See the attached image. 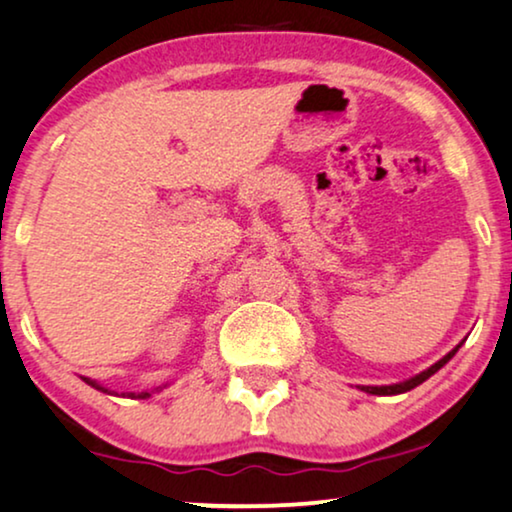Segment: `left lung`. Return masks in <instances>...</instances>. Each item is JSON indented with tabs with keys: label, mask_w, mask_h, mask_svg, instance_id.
Wrapping results in <instances>:
<instances>
[{
	"label": "left lung",
	"mask_w": 512,
	"mask_h": 512,
	"mask_svg": "<svg viewBox=\"0 0 512 512\" xmlns=\"http://www.w3.org/2000/svg\"><path fill=\"white\" fill-rule=\"evenodd\" d=\"M460 344H463V342H460ZM460 344L456 346V349H451L449 353H446L444 358H439L437 363L430 365V368H427V370H422V372H418V375H415V377H408V380H403V382H396V384H382V387H365V384H363V387H358V389L365 391V394H375V396H394V394H406V391L415 389V387H418V384H422V382H425V380H430V377L434 375V372L444 368V365L449 363L453 356H456V351L460 349Z\"/></svg>",
	"instance_id": "8db88e82"
}]
</instances>
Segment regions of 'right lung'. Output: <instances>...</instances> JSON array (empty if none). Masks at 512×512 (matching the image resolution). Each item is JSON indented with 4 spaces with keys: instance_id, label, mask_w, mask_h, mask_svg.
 Returning <instances> with one entry per match:
<instances>
[{
    "instance_id": "right-lung-1",
    "label": "right lung",
    "mask_w": 512,
    "mask_h": 512,
    "mask_svg": "<svg viewBox=\"0 0 512 512\" xmlns=\"http://www.w3.org/2000/svg\"><path fill=\"white\" fill-rule=\"evenodd\" d=\"M82 380H85L87 384H90V387L99 389V391H104V394H111V391L106 389V387H102V384H99L97 380H90V377H82ZM166 387H168V384H163V387H159V391H161V389H166ZM149 396H151V391H137V394H135V391H132L130 399H149Z\"/></svg>"
}]
</instances>
